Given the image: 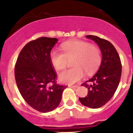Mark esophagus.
<instances>
[{"mask_svg": "<svg viewBox=\"0 0 133 133\" xmlns=\"http://www.w3.org/2000/svg\"><path fill=\"white\" fill-rule=\"evenodd\" d=\"M69 87L72 88H77L79 87V85H69Z\"/></svg>", "mask_w": 133, "mask_h": 133, "instance_id": "esophagus-1", "label": "esophagus"}]
</instances>
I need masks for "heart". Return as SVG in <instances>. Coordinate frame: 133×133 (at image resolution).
<instances>
[{
	"instance_id": "1",
	"label": "heart",
	"mask_w": 133,
	"mask_h": 133,
	"mask_svg": "<svg viewBox=\"0 0 133 133\" xmlns=\"http://www.w3.org/2000/svg\"><path fill=\"white\" fill-rule=\"evenodd\" d=\"M62 52L53 50L50 54V61L54 68L61 70L65 68L68 59L73 58L74 68L61 72L58 78L63 83L72 84L81 80L85 72L90 75L95 72L101 62L100 50L95 45L83 41H71L63 43Z\"/></svg>"
}]
</instances>
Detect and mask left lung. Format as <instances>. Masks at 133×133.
<instances>
[{
	"label": "left lung",
	"mask_w": 133,
	"mask_h": 133,
	"mask_svg": "<svg viewBox=\"0 0 133 133\" xmlns=\"http://www.w3.org/2000/svg\"><path fill=\"white\" fill-rule=\"evenodd\" d=\"M85 37L99 45L102 60L97 72L82 85L88 90V95L79 99L85 106L99 108L105 105L117 90L122 75V63L115 48L108 41L93 35ZM88 81L90 85L86 83Z\"/></svg>",
	"instance_id": "left-lung-1"
}]
</instances>
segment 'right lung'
Returning a JSON list of instances; mask_svg holds the SVG:
<instances>
[{"label":"right lung","instance_id":"1","mask_svg":"<svg viewBox=\"0 0 133 133\" xmlns=\"http://www.w3.org/2000/svg\"><path fill=\"white\" fill-rule=\"evenodd\" d=\"M56 38L41 37L24 46L16 63V85L25 101L34 109L48 112L58 107L65 85L56 84V73L50 54Z\"/></svg>","mask_w":133,"mask_h":133}]
</instances>
